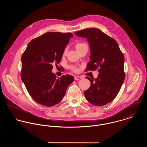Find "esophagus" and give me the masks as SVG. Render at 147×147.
Returning <instances> with one entry per match:
<instances>
[{"label":"esophagus","instance_id":"obj_1","mask_svg":"<svg viewBox=\"0 0 147 147\" xmlns=\"http://www.w3.org/2000/svg\"><path fill=\"white\" fill-rule=\"evenodd\" d=\"M81 79H82V78L80 77V76H75V80H80Z\"/></svg>","mask_w":147,"mask_h":147}]
</instances>
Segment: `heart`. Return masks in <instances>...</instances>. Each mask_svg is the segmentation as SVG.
Masks as SVG:
<instances>
[{"label": "heart", "mask_w": 147, "mask_h": 147, "mask_svg": "<svg viewBox=\"0 0 147 147\" xmlns=\"http://www.w3.org/2000/svg\"><path fill=\"white\" fill-rule=\"evenodd\" d=\"M84 44H85V43H78L76 45V49H78V47L82 46V45H83ZM67 49H65L64 50V51H63V55L65 54V53H67ZM70 69H71L72 71H74V72H78V68L76 66H74V65L71 66V67H70Z\"/></svg>", "instance_id": "b5f03b06"}]
</instances>
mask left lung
<instances>
[{"label": "left lung", "mask_w": 147, "mask_h": 147, "mask_svg": "<svg viewBox=\"0 0 147 147\" xmlns=\"http://www.w3.org/2000/svg\"><path fill=\"white\" fill-rule=\"evenodd\" d=\"M75 34L87 39L90 48V61L85 71H94L99 74L94 79L86 77L90 88L84 92L88 102L102 106L111 102L119 93L125 80V57L116 41L97 28H88Z\"/></svg>", "instance_id": "1"}]
</instances>
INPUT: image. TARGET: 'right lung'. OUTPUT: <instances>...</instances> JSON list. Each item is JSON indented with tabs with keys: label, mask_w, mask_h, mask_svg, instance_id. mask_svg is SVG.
I'll use <instances>...</instances> for the list:
<instances>
[{
	"label": "right lung",
	"mask_w": 147,
	"mask_h": 147,
	"mask_svg": "<svg viewBox=\"0 0 147 147\" xmlns=\"http://www.w3.org/2000/svg\"><path fill=\"white\" fill-rule=\"evenodd\" d=\"M71 33L50 32L33 39L21 57V78L32 98L38 104L50 107L61 101L68 86L74 80L67 75L57 79L53 64L59 63Z\"/></svg>",
	"instance_id": "right-lung-1"
}]
</instances>
